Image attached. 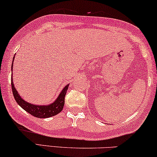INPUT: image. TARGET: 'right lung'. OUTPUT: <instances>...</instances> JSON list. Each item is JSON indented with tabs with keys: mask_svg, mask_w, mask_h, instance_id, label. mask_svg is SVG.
<instances>
[{
	"mask_svg": "<svg viewBox=\"0 0 157 157\" xmlns=\"http://www.w3.org/2000/svg\"><path fill=\"white\" fill-rule=\"evenodd\" d=\"M13 59H14V56H13ZM12 68L13 63L12 65H11V70H12ZM68 86L69 85H67V86L64 87L62 91L60 93V94H59L58 98L53 104L47 105V106H37V105L36 106V105H33L29 104V103L26 102L25 100H23L21 98L19 93L16 90L14 86H13V80H11V88H12L13 95L16 101L26 112H27L29 114L37 118L51 117L58 114L59 112L62 111L63 107H64V105L65 96H66Z\"/></svg>",
	"mask_w": 157,
	"mask_h": 157,
	"instance_id": "obj_1",
	"label": "right lung"
}]
</instances>
